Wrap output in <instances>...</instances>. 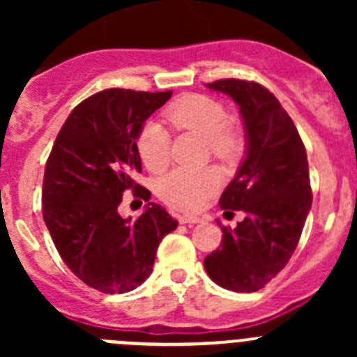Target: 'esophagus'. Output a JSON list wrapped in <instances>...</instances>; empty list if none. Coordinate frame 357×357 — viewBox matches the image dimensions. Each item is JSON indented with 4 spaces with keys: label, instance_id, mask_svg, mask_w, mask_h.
I'll list each match as a JSON object with an SVG mask.
<instances>
[{
    "label": "esophagus",
    "instance_id": "esophagus-1",
    "mask_svg": "<svg viewBox=\"0 0 357 357\" xmlns=\"http://www.w3.org/2000/svg\"><path fill=\"white\" fill-rule=\"evenodd\" d=\"M179 222L181 225H197V222H200V218H197V215H179Z\"/></svg>",
    "mask_w": 357,
    "mask_h": 357
}]
</instances>
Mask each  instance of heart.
Here are the masks:
<instances>
[{
  "mask_svg": "<svg viewBox=\"0 0 357 357\" xmlns=\"http://www.w3.org/2000/svg\"><path fill=\"white\" fill-rule=\"evenodd\" d=\"M165 117L174 128L188 129L204 136L208 149L219 158L236 152L238 139L228 126V112L205 95H185L165 109ZM138 150L150 171L158 172L171 162V135L158 121H149L138 135ZM221 185L214 167H176L158 179V197L179 211H199Z\"/></svg>",
  "mask_w": 357,
  "mask_h": 357,
  "instance_id": "1",
  "label": "heart"
}]
</instances>
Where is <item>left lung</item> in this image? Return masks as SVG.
<instances>
[{"label": "left lung", "mask_w": 357, "mask_h": 357, "mask_svg": "<svg viewBox=\"0 0 357 357\" xmlns=\"http://www.w3.org/2000/svg\"><path fill=\"white\" fill-rule=\"evenodd\" d=\"M205 86L233 98L242 115L245 157L219 205L245 218L233 229L221 226V245L204 266L222 289L250 294L285 268L301 238L312 204L307 155L290 115L261 84L221 79Z\"/></svg>", "instance_id": "1"}]
</instances>
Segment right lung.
I'll list each match as a JSON object with an SVG mask.
<instances>
[{"label":"right lung","mask_w":357,"mask_h":357,"mask_svg":"<svg viewBox=\"0 0 357 357\" xmlns=\"http://www.w3.org/2000/svg\"><path fill=\"white\" fill-rule=\"evenodd\" d=\"M172 91L105 89L79 103L60 129L45 169L43 218L67 268L105 294L135 290L152 275L158 243L178 228L162 205L149 202L137 220L120 218L121 193L142 172L138 135Z\"/></svg>","instance_id":"right-lung-1"}]
</instances>
